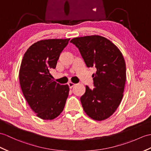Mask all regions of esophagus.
I'll list each match as a JSON object with an SVG mask.
<instances>
[{
	"instance_id": "obj_1",
	"label": "esophagus",
	"mask_w": 151,
	"mask_h": 151,
	"mask_svg": "<svg viewBox=\"0 0 151 151\" xmlns=\"http://www.w3.org/2000/svg\"><path fill=\"white\" fill-rule=\"evenodd\" d=\"M68 85H69V87H70V88H72V87H74L76 85V84L74 83H73V82H69Z\"/></svg>"
}]
</instances>
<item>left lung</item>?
I'll return each instance as SVG.
<instances>
[{"instance_id":"8db88e82","label":"left lung","mask_w":151,"mask_h":151,"mask_svg":"<svg viewBox=\"0 0 151 151\" xmlns=\"http://www.w3.org/2000/svg\"><path fill=\"white\" fill-rule=\"evenodd\" d=\"M78 48L87 68L95 67L93 89L86 87L80 98L85 113L94 120L109 118L124 96L126 81L124 58L117 46L99 35L74 38L70 41Z\"/></svg>"}]
</instances>
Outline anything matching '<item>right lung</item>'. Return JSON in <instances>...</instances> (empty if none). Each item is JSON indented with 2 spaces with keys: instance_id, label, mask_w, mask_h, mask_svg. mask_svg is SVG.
Returning <instances> with one entry per match:
<instances>
[{
  "instance_id": "obj_1",
  "label": "right lung",
  "mask_w": 151,
  "mask_h": 151,
  "mask_svg": "<svg viewBox=\"0 0 151 151\" xmlns=\"http://www.w3.org/2000/svg\"><path fill=\"white\" fill-rule=\"evenodd\" d=\"M70 38L38 41L27 49L21 62L19 82L24 97L37 116L51 120L64 110L69 95L68 84L52 80L50 71L55 69L60 55Z\"/></svg>"
}]
</instances>
